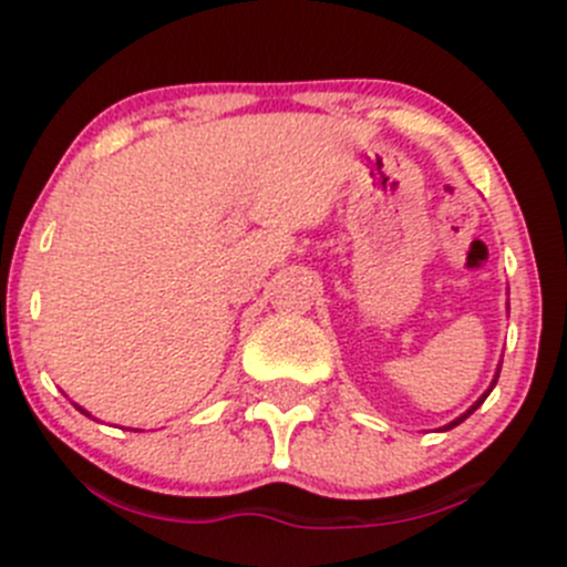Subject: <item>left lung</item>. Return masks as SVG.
I'll return each mask as SVG.
<instances>
[{
	"instance_id": "1",
	"label": "left lung",
	"mask_w": 567,
	"mask_h": 567,
	"mask_svg": "<svg viewBox=\"0 0 567 567\" xmlns=\"http://www.w3.org/2000/svg\"><path fill=\"white\" fill-rule=\"evenodd\" d=\"M498 373H501V370H498ZM498 373H495V379H493V384H489V390H487V392H484V395H482V398H478V401H476V403H473V406H471V409H467V412H465V414H462V417H456V420H454V423H449V425H445V431H449V429H454V425H460V423H462V420H467V417H471V414H473V412H476V409H478V406H482V403H484V398H487V395H489V392H493L495 381H498Z\"/></svg>"
}]
</instances>
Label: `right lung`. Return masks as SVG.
Wrapping results in <instances>:
<instances>
[{
	"instance_id": "add662e5",
	"label": "right lung",
	"mask_w": 567,
	"mask_h": 567,
	"mask_svg": "<svg viewBox=\"0 0 567 567\" xmlns=\"http://www.w3.org/2000/svg\"><path fill=\"white\" fill-rule=\"evenodd\" d=\"M80 409V406H78ZM80 412H83V414H89V412H85V409H80Z\"/></svg>"
}]
</instances>
